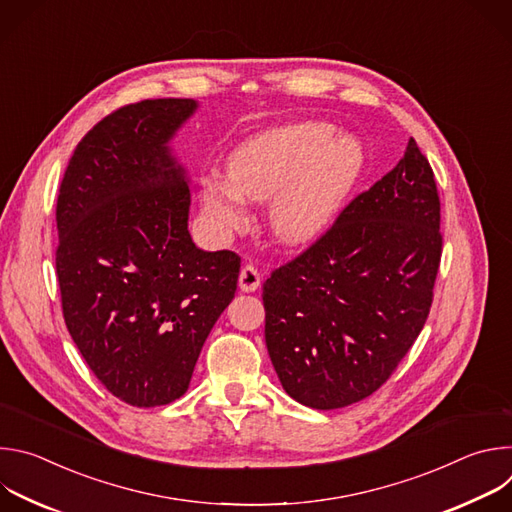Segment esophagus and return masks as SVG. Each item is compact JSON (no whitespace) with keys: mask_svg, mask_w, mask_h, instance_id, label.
<instances>
[{"mask_svg":"<svg viewBox=\"0 0 512 512\" xmlns=\"http://www.w3.org/2000/svg\"><path fill=\"white\" fill-rule=\"evenodd\" d=\"M261 285V273L253 263H247L239 273V287L243 291H255Z\"/></svg>","mask_w":512,"mask_h":512,"instance_id":"obj_1","label":"esophagus"}]
</instances>
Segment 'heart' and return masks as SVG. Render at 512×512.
<instances>
[{
    "instance_id": "heart-1",
    "label": "heart",
    "mask_w": 512,
    "mask_h": 512,
    "mask_svg": "<svg viewBox=\"0 0 512 512\" xmlns=\"http://www.w3.org/2000/svg\"><path fill=\"white\" fill-rule=\"evenodd\" d=\"M364 164L360 143L324 121L263 131L227 160V180L206 178L200 204L218 231L239 229L245 198L265 202L271 235L285 245L316 239L338 214Z\"/></svg>"
}]
</instances>
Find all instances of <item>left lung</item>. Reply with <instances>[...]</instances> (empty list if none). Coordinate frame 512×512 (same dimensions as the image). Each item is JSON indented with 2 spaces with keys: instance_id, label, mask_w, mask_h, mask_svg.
Listing matches in <instances>:
<instances>
[{
  "instance_id": "1",
  "label": "left lung",
  "mask_w": 512,
  "mask_h": 512,
  "mask_svg": "<svg viewBox=\"0 0 512 512\" xmlns=\"http://www.w3.org/2000/svg\"><path fill=\"white\" fill-rule=\"evenodd\" d=\"M440 221L433 170L411 137L389 174L271 273L265 344L289 397L340 409L387 383L429 316Z\"/></svg>"
}]
</instances>
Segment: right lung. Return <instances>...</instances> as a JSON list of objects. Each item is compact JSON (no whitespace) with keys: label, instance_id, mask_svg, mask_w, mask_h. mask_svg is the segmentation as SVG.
I'll list each match as a JSON object with an SVG mask.
<instances>
[{"label":"right lung","instance_id":"right-lung-1","mask_svg":"<svg viewBox=\"0 0 512 512\" xmlns=\"http://www.w3.org/2000/svg\"><path fill=\"white\" fill-rule=\"evenodd\" d=\"M192 99H145L103 117L77 145L56 202V275L66 328L117 399H180L241 257L188 233L190 190L168 141Z\"/></svg>","mask_w":512,"mask_h":512}]
</instances>
